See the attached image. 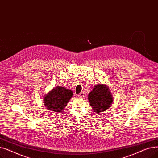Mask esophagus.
<instances>
[{
	"label": "esophagus",
	"mask_w": 158,
	"mask_h": 158,
	"mask_svg": "<svg viewBox=\"0 0 158 158\" xmlns=\"http://www.w3.org/2000/svg\"><path fill=\"white\" fill-rule=\"evenodd\" d=\"M84 95H85V94H84V93L83 92H81V93H80L79 94V98H83L84 97Z\"/></svg>",
	"instance_id": "1"
}]
</instances>
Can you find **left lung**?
Masks as SVG:
<instances>
[{"instance_id":"left-lung-1","label":"left lung","mask_w":158,"mask_h":158,"mask_svg":"<svg viewBox=\"0 0 158 158\" xmlns=\"http://www.w3.org/2000/svg\"><path fill=\"white\" fill-rule=\"evenodd\" d=\"M109 89L106 85L98 84L94 86L88 94L90 106L97 114L106 110L112 104V95Z\"/></svg>"}]
</instances>
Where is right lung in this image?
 I'll list each match as a JSON object with an SVG mask.
<instances>
[{
	"instance_id": "right-lung-1",
	"label": "right lung",
	"mask_w": 158,
	"mask_h": 158,
	"mask_svg": "<svg viewBox=\"0 0 158 158\" xmlns=\"http://www.w3.org/2000/svg\"><path fill=\"white\" fill-rule=\"evenodd\" d=\"M72 95L73 92L69 89L61 86H57L45 95L43 99L44 105L51 111L62 112Z\"/></svg>"
}]
</instances>
